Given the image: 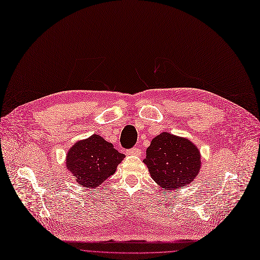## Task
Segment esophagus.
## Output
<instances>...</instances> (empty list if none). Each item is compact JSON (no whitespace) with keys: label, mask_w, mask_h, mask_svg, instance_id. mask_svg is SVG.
Masks as SVG:
<instances>
[{"label":"esophagus","mask_w":260,"mask_h":260,"mask_svg":"<svg viewBox=\"0 0 260 260\" xmlns=\"http://www.w3.org/2000/svg\"><path fill=\"white\" fill-rule=\"evenodd\" d=\"M127 153L129 155H140L141 154V151L139 148H133L131 150L127 151Z\"/></svg>","instance_id":"1"}]
</instances>
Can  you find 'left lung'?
Returning a JSON list of instances; mask_svg holds the SVG:
<instances>
[{
    "label": "left lung",
    "instance_id": "obj_1",
    "mask_svg": "<svg viewBox=\"0 0 260 260\" xmlns=\"http://www.w3.org/2000/svg\"><path fill=\"white\" fill-rule=\"evenodd\" d=\"M143 162L157 185L167 190L187 186L199 174L201 155L195 143L164 132L152 139Z\"/></svg>",
    "mask_w": 260,
    "mask_h": 260
}]
</instances>
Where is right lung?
<instances>
[{
  "instance_id": "add662e5",
  "label": "right lung",
  "mask_w": 260,
  "mask_h": 260,
  "mask_svg": "<svg viewBox=\"0 0 260 260\" xmlns=\"http://www.w3.org/2000/svg\"><path fill=\"white\" fill-rule=\"evenodd\" d=\"M124 157L111 142L94 134L74 143L67 151L65 165L77 183L83 187L95 188L114 174Z\"/></svg>"
}]
</instances>
